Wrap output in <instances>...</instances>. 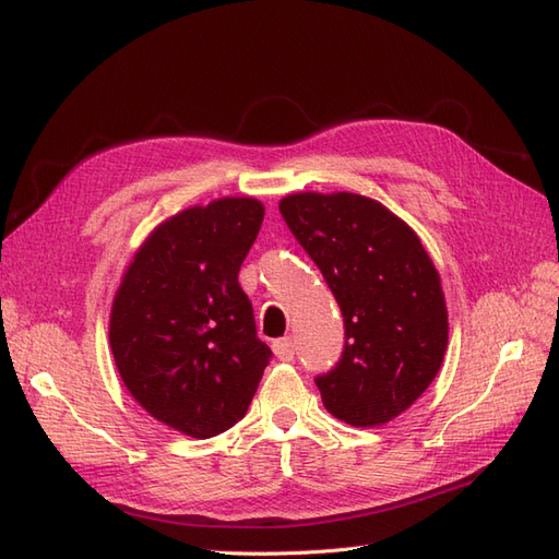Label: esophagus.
Returning <instances> with one entry per match:
<instances>
[{
    "instance_id": "1",
    "label": "esophagus",
    "mask_w": 559,
    "mask_h": 559,
    "mask_svg": "<svg viewBox=\"0 0 559 559\" xmlns=\"http://www.w3.org/2000/svg\"><path fill=\"white\" fill-rule=\"evenodd\" d=\"M273 352H275V357L280 361H292L294 354H296L294 341H292V337H280V341L273 343Z\"/></svg>"
}]
</instances>
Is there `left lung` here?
Wrapping results in <instances>:
<instances>
[{"label": "left lung", "mask_w": 559, "mask_h": 559, "mask_svg": "<svg viewBox=\"0 0 559 559\" xmlns=\"http://www.w3.org/2000/svg\"><path fill=\"white\" fill-rule=\"evenodd\" d=\"M280 212L341 306L345 349L317 376L326 411L386 425L427 392L448 347L441 277L415 230L357 193H294Z\"/></svg>", "instance_id": "1"}]
</instances>
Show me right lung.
<instances>
[{
    "instance_id": "obj_1",
    "label": "right lung",
    "mask_w": 559,
    "mask_h": 559,
    "mask_svg": "<svg viewBox=\"0 0 559 559\" xmlns=\"http://www.w3.org/2000/svg\"><path fill=\"white\" fill-rule=\"evenodd\" d=\"M263 214L257 198L175 214L134 253L114 298L109 343L123 384L191 438L240 421L273 357L238 282Z\"/></svg>"
}]
</instances>
